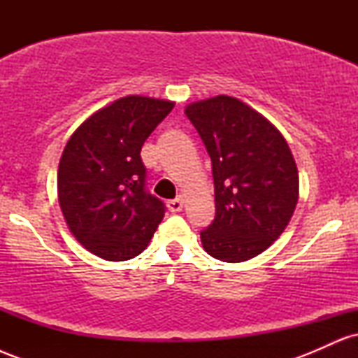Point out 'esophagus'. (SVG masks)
Instances as JSON below:
<instances>
[{
  "label": "esophagus",
  "instance_id": "esophagus-1",
  "mask_svg": "<svg viewBox=\"0 0 358 358\" xmlns=\"http://www.w3.org/2000/svg\"><path fill=\"white\" fill-rule=\"evenodd\" d=\"M166 207H168V210H170L171 213H178V212L183 208V202H182V200H180V199L168 200Z\"/></svg>",
  "mask_w": 358,
  "mask_h": 358
}]
</instances>
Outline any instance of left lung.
Wrapping results in <instances>:
<instances>
[{
    "instance_id": "1",
    "label": "left lung",
    "mask_w": 358,
    "mask_h": 358,
    "mask_svg": "<svg viewBox=\"0 0 358 358\" xmlns=\"http://www.w3.org/2000/svg\"><path fill=\"white\" fill-rule=\"evenodd\" d=\"M187 117L212 162L215 219L200 232L224 262L256 257L281 236L298 203V168L281 133L236 97L193 102Z\"/></svg>"
}]
</instances>
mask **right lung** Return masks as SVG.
I'll return each instance as SVG.
<instances>
[{"instance_id":"1","label":"right lung","mask_w":358,"mask_h":358,"mask_svg":"<svg viewBox=\"0 0 358 358\" xmlns=\"http://www.w3.org/2000/svg\"><path fill=\"white\" fill-rule=\"evenodd\" d=\"M173 102L127 96L77 127L62 153L59 202L76 239L106 261L146 249L165 203L146 188L141 148Z\"/></svg>"}]
</instances>
